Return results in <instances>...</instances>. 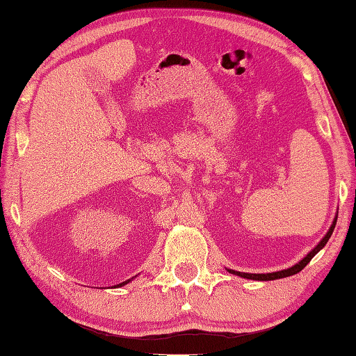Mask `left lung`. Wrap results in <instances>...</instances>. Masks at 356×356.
<instances>
[{
    "label": "left lung",
    "mask_w": 356,
    "mask_h": 356,
    "mask_svg": "<svg viewBox=\"0 0 356 356\" xmlns=\"http://www.w3.org/2000/svg\"><path fill=\"white\" fill-rule=\"evenodd\" d=\"M337 218H338V216H335L334 222H332L327 234L321 238L320 243L316 245V246L312 249V251L305 257L303 260L298 261L297 264H293L292 268H287V269H283V270H277V272H269V274H248V272H238V270H232V269H228V270L231 272V274H234V275H238V277H241V278H248V280H257V282H270V280H278V278H284V277H291V275L298 274V272H300L301 269H305L306 264L314 259V255L318 254V252L321 251V249H323L324 246H326L327 240L330 238L332 232H334V229H335Z\"/></svg>",
    "instance_id": "left-lung-1"
}]
</instances>
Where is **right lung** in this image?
I'll return each instance as SVG.
<instances>
[{
  "instance_id": "1",
  "label": "right lung",
  "mask_w": 356,
  "mask_h": 356,
  "mask_svg": "<svg viewBox=\"0 0 356 356\" xmlns=\"http://www.w3.org/2000/svg\"><path fill=\"white\" fill-rule=\"evenodd\" d=\"M131 282V278L130 280H127V282H122V283H120V284H118V286H124V284H127V283H130ZM116 287V286H115Z\"/></svg>"
}]
</instances>
